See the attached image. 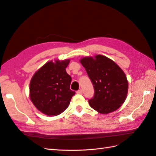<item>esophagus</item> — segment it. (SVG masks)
<instances>
[{
    "mask_svg": "<svg viewBox=\"0 0 156 156\" xmlns=\"http://www.w3.org/2000/svg\"><path fill=\"white\" fill-rule=\"evenodd\" d=\"M76 93L80 94H82V93H83V91H82V89H80V90H78L77 92H76Z\"/></svg>",
    "mask_w": 156,
    "mask_h": 156,
    "instance_id": "esophagus-1",
    "label": "esophagus"
}]
</instances>
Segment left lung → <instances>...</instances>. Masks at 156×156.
Returning a JSON list of instances; mask_svg holds the SVG:
<instances>
[{"label": "left lung", "instance_id": "1", "mask_svg": "<svg viewBox=\"0 0 156 156\" xmlns=\"http://www.w3.org/2000/svg\"><path fill=\"white\" fill-rule=\"evenodd\" d=\"M80 63L94 87V97L88 100L90 107L102 114L117 110L127 95L128 81L124 72L102 55L83 58Z\"/></svg>", "mask_w": 156, "mask_h": 156}]
</instances>
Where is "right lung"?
<instances>
[{
  "mask_svg": "<svg viewBox=\"0 0 156 156\" xmlns=\"http://www.w3.org/2000/svg\"><path fill=\"white\" fill-rule=\"evenodd\" d=\"M69 59L48 62L33 76L29 92L33 103L39 111L48 115H58L69 105L76 92L70 90L71 76L66 71Z\"/></svg>",
  "mask_w": 156,
  "mask_h": 156,
  "instance_id": "right-lung-1",
  "label": "right lung"
}]
</instances>
